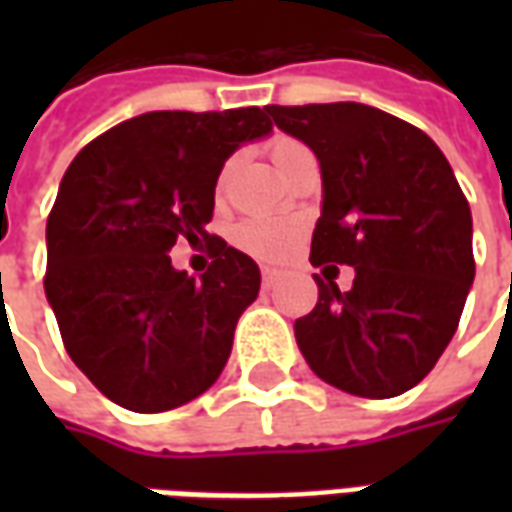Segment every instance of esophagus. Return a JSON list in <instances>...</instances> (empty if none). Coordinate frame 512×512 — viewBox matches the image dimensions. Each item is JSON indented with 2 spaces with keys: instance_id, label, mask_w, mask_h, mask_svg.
Segmentation results:
<instances>
[{
  "instance_id": "esophagus-1",
  "label": "esophagus",
  "mask_w": 512,
  "mask_h": 512,
  "mask_svg": "<svg viewBox=\"0 0 512 512\" xmlns=\"http://www.w3.org/2000/svg\"><path fill=\"white\" fill-rule=\"evenodd\" d=\"M279 279V271H274V268H263V285L266 288H274Z\"/></svg>"
}]
</instances>
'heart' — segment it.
<instances>
[{"label": "heart", "mask_w": 512, "mask_h": 512, "mask_svg": "<svg viewBox=\"0 0 512 512\" xmlns=\"http://www.w3.org/2000/svg\"><path fill=\"white\" fill-rule=\"evenodd\" d=\"M307 147L296 142V139H288V136H279L271 142V158L277 164L279 172L293 164V158H299ZM227 172L230 167L224 169L222 178H219V194L224 191V183H227ZM301 238V224L290 216H252L235 227V244L244 249L246 255L257 257V260H282L288 257Z\"/></svg>", "instance_id": "obj_1"}]
</instances>
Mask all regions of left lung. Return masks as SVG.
Wrapping results in <instances>:
<instances>
[{"label": "left lung", "mask_w": 512, "mask_h": 512, "mask_svg": "<svg viewBox=\"0 0 512 512\" xmlns=\"http://www.w3.org/2000/svg\"><path fill=\"white\" fill-rule=\"evenodd\" d=\"M321 164L312 266H354V288L315 277L293 323L312 373L356 397H395L439 362L474 282L472 211L436 142L376 106H268Z\"/></svg>", "instance_id": "left-lung-1"}]
</instances>
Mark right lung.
<instances>
[{"label":"right lung","mask_w":512,"mask_h":512,"mask_svg":"<svg viewBox=\"0 0 512 512\" xmlns=\"http://www.w3.org/2000/svg\"><path fill=\"white\" fill-rule=\"evenodd\" d=\"M268 134V106L147 112L71 161L46 222L43 288L73 365L117 406L169 411L222 376L260 268L216 235L200 277L169 252L178 235L208 238L224 161Z\"/></svg>","instance_id":"add662e5"}]
</instances>
